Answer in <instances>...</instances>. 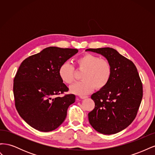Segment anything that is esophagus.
<instances>
[{
	"label": "esophagus",
	"mask_w": 155,
	"mask_h": 155,
	"mask_svg": "<svg viewBox=\"0 0 155 155\" xmlns=\"http://www.w3.org/2000/svg\"><path fill=\"white\" fill-rule=\"evenodd\" d=\"M79 97L81 98V99H85V98H87L88 96H80Z\"/></svg>",
	"instance_id": "esophagus-1"
}]
</instances>
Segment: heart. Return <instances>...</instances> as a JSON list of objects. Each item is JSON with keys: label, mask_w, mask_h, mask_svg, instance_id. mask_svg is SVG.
<instances>
[{"label": "heart", "mask_w": 155, "mask_h": 155, "mask_svg": "<svg viewBox=\"0 0 155 155\" xmlns=\"http://www.w3.org/2000/svg\"><path fill=\"white\" fill-rule=\"evenodd\" d=\"M78 67L85 70L81 78L70 87V91L79 95H86L94 90L104 88L109 83L112 76V66L109 61L101 59L96 55L87 54L78 59ZM59 75L61 80L70 85L75 80V68L66 61L61 64Z\"/></svg>", "instance_id": "b5f03b06"}]
</instances>
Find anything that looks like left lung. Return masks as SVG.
<instances>
[{"label": "left lung", "mask_w": 155, "mask_h": 155, "mask_svg": "<svg viewBox=\"0 0 155 155\" xmlns=\"http://www.w3.org/2000/svg\"><path fill=\"white\" fill-rule=\"evenodd\" d=\"M101 54L112 66L107 85L94 93L95 107L88 113V121L97 132L112 134L124 130L137 115L143 97L142 83L132 61L112 48H88Z\"/></svg>", "instance_id": "obj_1"}]
</instances>
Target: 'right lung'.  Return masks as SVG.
<instances>
[{
  "mask_svg": "<svg viewBox=\"0 0 155 155\" xmlns=\"http://www.w3.org/2000/svg\"><path fill=\"white\" fill-rule=\"evenodd\" d=\"M78 51L50 46L21 64L13 80L15 105L21 118L33 128L49 132L66 118L76 96L72 94L59 96L68 91L59 77V68Z\"/></svg>",
  "mask_w": 155,
  "mask_h": 155,
  "instance_id": "add662e5",
  "label": "right lung"
}]
</instances>
